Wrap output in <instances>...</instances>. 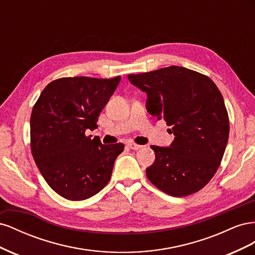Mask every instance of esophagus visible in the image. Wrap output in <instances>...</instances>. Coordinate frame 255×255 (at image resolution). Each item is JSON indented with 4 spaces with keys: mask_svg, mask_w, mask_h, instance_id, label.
Wrapping results in <instances>:
<instances>
[{
    "mask_svg": "<svg viewBox=\"0 0 255 255\" xmlns=\"http://www.w3.org/2000/svg\"><path fill=\"white\" fill-rule=\"evenodd\" d=\"M128 146L129 149H132V150H139V149L142 148V145L134 143V142H128Z\"/></svg>",
    "mask_w": 255,
    "mask_h": 255,
    "instance_id": "obj_1",
    "label": "esophagus"
}]
</instances>
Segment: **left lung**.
<instances>
[{"instance_id":"8db88e82","label":"left lung","mask_w":255,"mask_h":255,"mask_svg":"<svg viewBox=\"0 0 255 255\" xmlns=\"http://www.w3.org/2000/svg\"><path fill=\"white\" fill-rule=\"evenodd\" d=\"M144 91L146 111L172 128L170 146L151 145L155 160L145 169L149 181L173 197L202 189L220 166L229 139V116L221 92L208 76L170 66L129 74Z\"/></svg>"}]
</instances>
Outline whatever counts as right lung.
Masks as SVG:
<instances>
[{
    "label": "right lung",
    "instance_id": "1",
    "mask_svg": "<svg viewBox=\"0 0 255 255\" xmlns=\"http://www.w3.org/2000/svg\"><path fill=\"white\" fill-rule=\"evenodd\" d=\"M121 78H61L51 82L30 116V149L49 186L61 197L81 201L102 190L112 176L123 143L102 144L86 130L98 128L100 113Z\"/></svg>",
    "mask_w": 255,
    "mask_h": 255
}]
</instances>
